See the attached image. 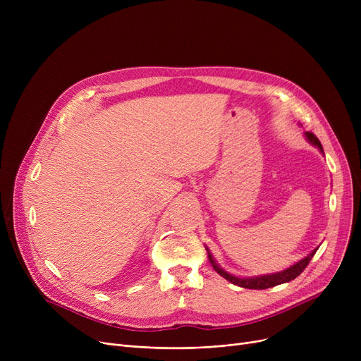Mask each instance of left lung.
Here are the masks:
<instances>
[{"instance_id": "left-lung-1", "label": "left lung", "mask_w": 361, "mask_h": 361, "mask_svg": "<svg viewBox=\"0 0 361 361\" xmlns=\"http://www.w3.org/2000/svg\"><path fill=\"white\" fill-rule=\"evenodd\" d=\"M306 136H307V139H309L314 146H317V147L320 149V152H324V147H322V143L319 142V139L313 135V133L307 131ZM314 253H316V250H313L307 257L301 259L300 262H297L295 264H293L291 268H288V269H286V271L278 272V274H272V275L256 276V278H237V276H233V275H230V274L224 272L221 268H218L211 255H209V260H211V263H212L214 269H215L221 276H224L226 281L233 282L234 286H238V287H243V288H250V290H267V288L279 286V283L290 282V281H293L294 278H297L302 271L306 269V267L310 263V260H312V257L314 256Z\"/></svg>"}]
</instances>
